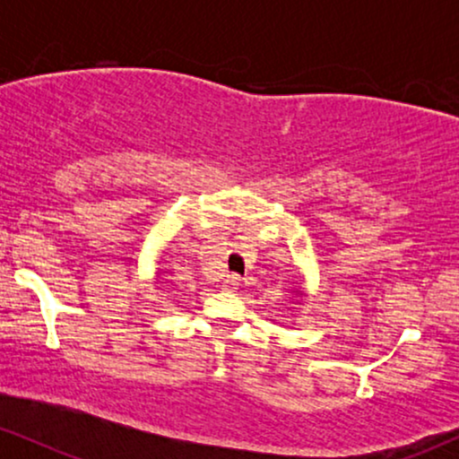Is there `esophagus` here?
<instances>
[{
	"instance_id": "obj_1",
	"label": "esophagus",
	"mask_w": 459,
	"mask_h": 459,
	"mask_svg": "<svg viewBox=\"0 0 459 459\" xmlns=\"http://www.w3.org/2000/svg\"><path fill=\"white\" fill-rule=\"evenodd\" d=\"M222 287L226 291H237V289H239V276H237V273H229V276L224 278Z\"/></svg>"
}]
</instances>
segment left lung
<instances>
[{"label":"left lung","instance_id":"1","mask_svg":"<svg viewBox=\"0 0 459 459\" xmlns=\"http://www.w3.org/2000/svg\"><path fill=\"white\" fill-rule=\"evenodd\" d=\"M296 296H304V293H302V291H299V289H296Z\"/></svg>","mask_w":459,"mask_h":459}]
</instances>
